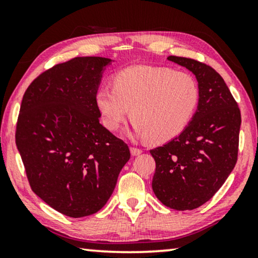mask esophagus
Instances as JSON below:
<instances>
[{
    "label": "esophagus",
    "mask_w": 258,
    "mask_h": 258,
    "mask_svg": "<svg viewBox=\"0 0 258 258\" xmlns=\"http://www.w3.org/2000/svg\"><path fill=\"white\" fill-rule=\"evenodd\" d=\"M130 153H132L133 156H139V155L142 154V149L136 147H130Z\"/></svg>",
    "instance_id": "34e87169"
}]
</instances>
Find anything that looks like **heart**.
Listing matches in <instances>:
<instances>
[{"label":"heart","mask_w":258,"mask_h":258,"mask_svg":"<svg viewBox=\"0 0 258 258\" xmlns=\"http://www.w3.org/2000/svg\"><path fill=\"white\" fill-rule=\"evenodd\" d=\"M199 102L195 77L165 67H129L116 74L112 89L104 87L96 93L105 128L117 130L132 109L135 133L155 143L179 135L191 121Z\"/></svg>","instance_id":"obj_1"}]
</instances>
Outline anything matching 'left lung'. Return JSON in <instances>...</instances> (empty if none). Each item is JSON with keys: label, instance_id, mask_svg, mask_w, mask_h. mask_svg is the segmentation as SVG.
Wrapping results in <instances>:
<instances>
[{"label": "left lung", "instance_id": "left-lung-1", "mask_svg": "<svg viewBox=\"0 0 258 258\" xmlns=\"http://www.w3.org/2000/svg\"><path fill=\"white\" fill-rule=\"evenodd\" d=\"M168 59L196 76L200 102L178 136L150 150L156 162L153 190L165 207L192 210L217 192L237 162L241 111L224 80L210 66L178 56Z\"/></svg>", "mask_w": 258, "mask_h": 258}]
</instances>
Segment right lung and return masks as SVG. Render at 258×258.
Instances as JSON below:
<instances>
[{
    "label": "right lung",
    "mask_w": 258,
    "mask_h": 258,
    "mask_svg": "<svg viewBox=\"0 0 258 258\" xmlns=\"http://www.w3.org/2000/svg\"><path fill=\"white\" fill-rule=\"evenodd\" d=\"M105 57H75L37 76L23 95L16 146L31 190L52 209L79 218L114 191L130 151L100 123L96 93Z\"/></svg>",
    "instance_id": "1"
}]
</instances>
